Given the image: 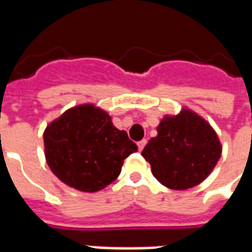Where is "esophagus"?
<instances>
[{"label": "esophagus", "instance_id": "obj_1", "mask_svg": "<svg viewBox=\"0 0 252 252\" xmlns=\"http://www.w3.org/2000/svg\"><path fill=\"white\" fill-rule=\"evenodd\" d=\"M146 144H147V140L146 139H143L140 142H137V147H139V151H142L143 148L146 147Z\"/></svg>", "mask_w": 252, "mask_h": 252}]
</instances>
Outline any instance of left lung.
<instances>
[{
	"instance_id": "obj_1",
	"label": "left lung",
	"mask_w": 252,
	"mask_h": 252,
	"mask_svg": "<svg viewBox=\"0 0 252 252\" xmlns=\"http://www.w3.org/2000/svg\"><path fill=\"white\" fill-rule=\"evenodd\" d=\"M142 151L154 177L170 189L185 190L211 174L220 159L221 146L216 132L200 116L184 109L166 116Z\"/></svg>"
}]
</instances>
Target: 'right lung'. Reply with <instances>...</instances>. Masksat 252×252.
I'll return each instance as SVG.
<instances>
[{
    "label": "right lung",
    "instance_id": "right-lung-1",
    "mask_svg": "<svg viewBox=\"0 0 252 252\" xmlns=\"http://www.w3.org/2000/svg\"><path fill=\"white\" fill-rule=\"evenodd\" d=\"M47 163L59 180L81 191H98L119 177L137 146L109 115L93 105L64 112L44 131Z\"/></svg>",
    "mask_w": 252,
    "mask_h": 252
}]
</instances>
